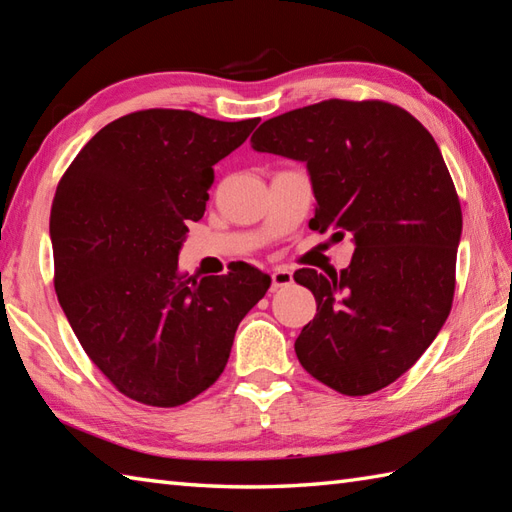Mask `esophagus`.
<instances>
[{"label": "esophagus", "mask_w": 512, "mask_h": 512, "mask_svg": "<svg viewBox=\"0 0 512 512\" xmlns=\"http://www.w3.org/2000/svg\"><path fill=\"white\" fill-rule=\"evenodd\" d=\"M270 279H273V290L288 288V286H292V281H295L288 268H275L273 273H270Z\"/></svg>", "instance_id": "1"}]
</instances>
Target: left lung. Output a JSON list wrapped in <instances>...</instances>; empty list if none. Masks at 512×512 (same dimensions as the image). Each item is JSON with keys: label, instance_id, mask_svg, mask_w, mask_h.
<instances>
[{"label": "left lung", "instance_id": "obj_1", "mask_svg": "<svg viewBox=\"0 0 512 512\" xmlns=\"http://www.w3.org/2000/svg\"><path fill=\"white\" fill-rule=\"evenodd\" d=\"M255 151L306 162L312 231L354 237L339 275L301 268L317 314L295 341L299 363L345 396L400 378L447 321L462 209L436 140L385 101L330 99L259 125Z\"/></svg>", "mask_w": 512, "mask_h": 512}]
</instances>
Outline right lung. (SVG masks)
<instances>
[{
  "instance_id": "add662e5",
  "label": "right lung",
  "mask_w": 512,
  "mask_h": 512,
  "mask_svg": "<svg viewBox=\"0 0 512 512\" xmlns=\"http://www.w3.org/2000/svg\"><path fill=\"white\" fill-rule=\"evenodd\" d=\"M257 123L140 110L105 125L63 173L50 211L54 290L85 354L127 398L178 407L209 389L270 288L244 262L204 279L178 268L213 165Z\"/></svg>"
}]
</instances>
